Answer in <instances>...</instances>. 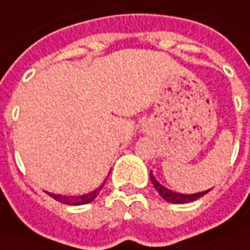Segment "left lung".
Here are the masks:
<instances>
[{
  "mask_svg": "<svg viewBox=\"0 0 250 250\" xmlns=\"http://www.w3.org/2000/svg\"><path fill=\"white\" fill-rule=\"evenodd\" d=\"M150 180H151V183H153V186L157 189V192L160 193L162 196L164 200H167L169 203H174V204H184V203H189V202H193V200H196V199L202 198L203 195H206L207 192L210 191H203V192H198V193H189V195H187V193H179V192H173L170 191V189H167L164 186H161L157 179H155L154 176L151 174L150 172Z\"/></svg>",
  "mask_w": 250,
  "mask_h": 250,
  "instance_id": "1",
  "label": "left lung"
}]
</instances>
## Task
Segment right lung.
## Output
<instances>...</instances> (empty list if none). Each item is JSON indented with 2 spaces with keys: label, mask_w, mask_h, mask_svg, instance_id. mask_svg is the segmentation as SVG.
<instances>
[{
  "label": "right lung",
  "mask_w": 250,
  "mask_h": 250,
  "mask_svg": "<svg viewBox=\"0 0 250 250\" xmlns=\"http://www.w3.org/2000/svg\"><path fill=\"white\" fill-rule=\"evenodd\" d=\"M104 183H105V181H104ZM104 183H103L99 188H96L95 191L85 193V195H81V196H63V195H55V193H51V192H47V193H48L52 199L58 200L61 203L71 204V206H81V204H86L90 203V202H93V200L97 198V195L100 193L101 189H103Z\"/></svg>",
  "instance_id": "obj_1"
}]
</instances>
